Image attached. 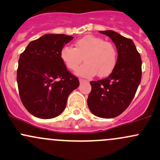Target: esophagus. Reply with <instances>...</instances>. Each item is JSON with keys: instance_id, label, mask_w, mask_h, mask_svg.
Returning a JSON list of instances; mask_svg holds the SVG:
<instances>
[{"instance_id": "obj_1", "label": "esophagus", "mask_w": 160, "mask_h": 160, "mask_svg": "<svg viewBox=\"0 0 160 160\" xmlns=\"http://www.w3.org/2000/svg\"><path fill=\"white\" fill-rule=\"evenodd\" d=\"M79 81H80V83H87V82H88V81H87V80H83V79H80V80H79Z\"/></svg>"}]
</instances>
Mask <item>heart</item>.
<instances>
[{
  "mask_svg": "<svg viewBox=\"0 0 160 160\" xmlns=\"http://www.w3.org/2000/svg\"><path fill=\"white\" fill-rule=\"evenodd\" d=\"M60 58L66 67L71 70H77L83 58L85 63L76 73L83 77L97 74L107 77L112 73L117 62L115 47L102 38L93 35H86L75 42V48L64 46L60 50Z\"/></svg>",
  "mask_w": 160,
  "mask_h": 160,
  "instance_id": "b5f03b06",
  "label": "heart"
}]
</instances>
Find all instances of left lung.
<instances>
[{
  "mask_svg": "<svg viewBox=\"0 0 160 160\" xmlns=\"http://www.w3.org/2000/svg\"><path fill=\"white\" fill-rule=\"evenodd\" d=\"M115 43L118 53L115 68L107 78L90 81L87 104L92 113L101 118L120 115L130 104L142 77V60L133 41L112 31H100Z\"/></svg>",
  "mask_w": 160,
  "mask_h": 160,
  "instance_id": "left-lung-1",
  "label": "left lung"
}]
</instances>
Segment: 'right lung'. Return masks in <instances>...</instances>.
<instances>
[{"instance_id": "obj_1", "label": "right lung", "mask_w": 160, "mask_h": 160, "mask_svg": "<svg viewBox=\"0 0 160 160\" xmlns=\"http://www.w3.org/2000/svg\"><path fill=\"white\" fill-rule=\"evenodd\" d=\"M73 38L65 34H45L31 41L20 55L17 71L20 97L34 117H58L64 110L68 96L80 85L60 56L62 48Z\"/></svg>"}]
</instances>
